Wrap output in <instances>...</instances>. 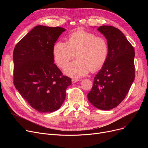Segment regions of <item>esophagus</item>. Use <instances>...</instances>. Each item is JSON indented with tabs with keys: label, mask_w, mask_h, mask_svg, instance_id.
Wrapping results in <instances>:
<instances>
[{
	"label": "esophagus",
	"mask_w": 148,
	"mask_h": 148,
	"mask_svg": "<svg viewBox=\"0 0 148 148\" xmlns=\"http://www.w3.org/2000/svg\"><path fill=\"white\" fill-rule=\"evenodd\" d=\"M77 82H79V79H72V83H75Z\"/></svg>",
	"instance_id": "obj_1"
}]
</instances>
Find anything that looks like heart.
<instances>
[{
	"instance_id": "heart-1",
	"label": "heart",
	"mask_w": 148,
	"mask_h": 148,
	"mask_svg": "<svg viewBox=\"0 0 148 148\" xmlns=\"http://www.w3.org/2000/svg\"><path fill=\"white\" fill-rule=\"evenodd\" d=\"M54 61L58 66L64 68L74 58L77 60L65 68L68 75L80 77L89 71L95 72L105 64L108 55V45L102 36L80 29L70 34L68 42L59 41L53 50Z\"/></svg>"
}]
</instances>
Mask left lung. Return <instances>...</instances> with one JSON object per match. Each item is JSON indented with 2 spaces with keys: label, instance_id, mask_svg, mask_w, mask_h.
Masks as SVG:
<instances>
[{
  "label": "left lung",
  "instance_id": "1",
  "mask_svg": "<svg viewBox=\"0 0 148 148\" xmlns=\"http://www.w3.org/2000/svg\"><path fill=\"white\" fill-rule=\"evenodd\" d=\"M98 30L107 39L108 55L95 75L88 98L98 109L108 110L122 101L134 82L135 53L133 45L119 29L101 26Z\"/></svg>",
  "mask_w": 148,
  "mask_h": 148
}]
</instances>
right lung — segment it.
Returning <instances> with one entry per match:
<instances>
[{
    "label": "right lung",
    "mask_w": 148,
    "mask_h": 148,
    "mask_svg": "<svg viewBox=\"0 0 148 148\" xmlns=\"http://www.w3.org/2000/svg\"><path fill=\"white\" fill-rule=\"evenodd\" d=\"M65 30L39 25L15 45L13 52L14 84L30 106L40 113L57 110L64 103L71 79L54 64L53 50Z\"/></svg>",
    "instance_id": "add662e5"
}]
</instances>
